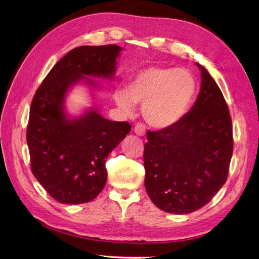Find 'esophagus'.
I'll return each mask as SVG.
<instances>
[{"mask_svg": "<svg viewBox=\"0 0 259 259\" xmlns=\"http://www.w3.org/2000/svg\"><path fill=\"white\" fill-rule=\"evenodd\" d=\"M134 132L138 136H144L146 134V126L143 123H137L136 126L134 127Z\"/></svg>", "mask_w": 259, "mask_h": 259, "instance_id": "1", "label": "esophagus"}]
</instances>
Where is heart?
Returning <instances> with one entry per match:
<instances>
[{"instance_id": "b5f03b06", "label": "heart", "mask_w": 259, "mask_h": 259, "mask_svg": "<svg viewBox=\"0 0 259 259\" xmlns=\"http://www.w3.org/2000/svg\"><path fill=\"white\" fill-rule=\"evenodd\" d=\"M197 93V81L186 69L149 66L132 74L126 91L117 89L113 97L123 111L142 106L145 120L156 128L170 127L189 110Z\"/></svg>"}]
</instances>
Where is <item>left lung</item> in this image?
<instances>
[{
    "label": "left lung",
    "mask_w": 259,
    "mask_h": 259,
    "mask_svg": "<svg viewBox=\"0 0 259 259\" xmlns=\"http://www.w3.org/2000/svg\"><path fill=\"white\" fill-rule=\"evenodd\" d=\"M201 70L194 105L170 127L148 131L145 187L164 211L189 214L206 205L225 185L233 152L232 123L221 89Z\"/></svg>",
    "instance_id": "8db88e82"
}]
</instances>
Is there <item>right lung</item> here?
I'll return each mask as SVG.
<instances>
[{"label":"right lung","mask_w":259,"mask_h":259,"mask_svg":"<svg viewBox=\"0 0 259 259\" xmlns=\"http://www.w3.org/2000/svg\"><path fill=\"white\" fill-rule=\"evenodd\" d=\"M121 48L79 46L66 54L34 94L27 126L31 170L53 199L82 204L95 199L107 182L106 159L125 138L128 122L110 121L96 110L68 119V90L86 76L112 77Z\"/></svg>","instance_id":"add662e5"}]
</instances>
